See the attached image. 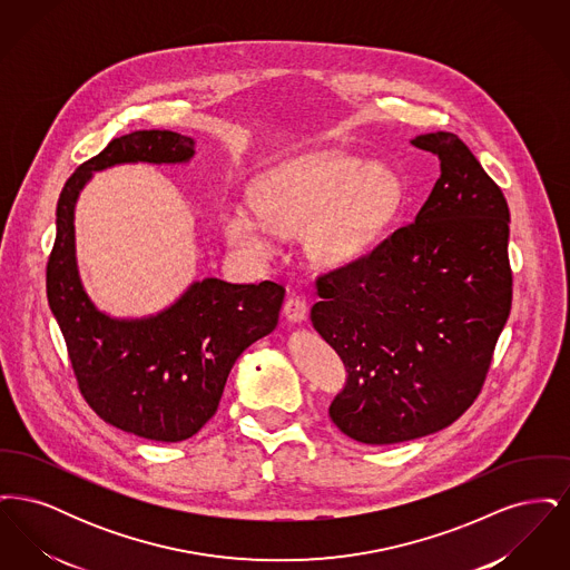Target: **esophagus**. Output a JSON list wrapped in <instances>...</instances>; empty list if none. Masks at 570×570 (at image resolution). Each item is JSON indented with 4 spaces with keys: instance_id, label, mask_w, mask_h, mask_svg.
I'll list each match as a JSON object with an SVG mask.
<instances>
[{
    "instance_id": "esophagus-1",
    "label": "esophagus",
    "mask_w": 570,
    "mask_h": 570,
    "mask_svg": "<svg viewBox=\"0 0 570 570\" xmlns=\"http://www.w3.org/2000/svg\"><path fill=\"white\" fill-rule=\"evenodd\" d=\"M284 316L291 323H303L307 318V303L301 297H288L284 303Z\"/></svg>"
}]
</instances>
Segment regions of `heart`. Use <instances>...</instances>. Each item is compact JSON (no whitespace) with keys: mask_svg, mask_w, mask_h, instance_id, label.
Returning <instances> with one entry per match:
<instances>
[{"mask_svg":"<svg viewBox=\"0 0 570 570\" xmlns=\"http://www.w3.org/2000/svg\"><path fill=\"white\" fill-rule=\"evenodd\" d=\"M402 203L400 177L353 156L314 158L267 175L254 188L256 214L224 216L226 239L256 258L272 254V233H303L323 263H340L372 244Z\"/></svg>","mask_w":570,"mask_h":570,"instance_id":"1","label":"heart"}]
</instances>
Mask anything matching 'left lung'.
Listing matches in <instances>:
<instances>
[{
    "mask_svg": "<svg viewBox=\"0 0 570 570\" xmlns=\"http://www.w3.org/2000/svg\"><path fill=\"white\" fill-rule=\"evenodd\" d=\"M412 145L440 160L414 222L316 279L312 325L348 372L328 416L363 444L458 421L483 389L513 301L504 194L460 136Z\"/></svg>",
    "mask_w": 570,
    "mask_h": 570,
    "instance_id": "1",
    "label": "left lung"
}]
</instances>
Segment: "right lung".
I'll list each match as a JSON object with an SVG mask.
<instances>
[{"label":"right lung","mask_w":570,"mask_h":570,"mask_svg":"<svg viewBox=\"0 0 570 570\" xmlns=\"http://www.w3.org/2000/svg\"><path fill=\"white\" fill-rule=\"evenodd\" d=\"M191 156L190 136L170 130L112 138L59 194L47 263V297L85 402L112 428L156 442L188 440L216 414L235 361L272 333L286 293L269 279L228 284L205 277L160 314L136 321L110 318L87 297L75 256L82 186L115 164H179Z\"/></svg>","instance_id":"1"}]
</instances>
